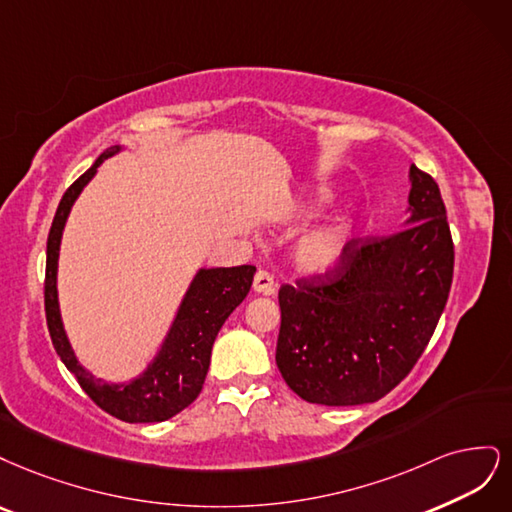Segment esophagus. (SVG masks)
<instances>
[{
  "label": "esophagus",
  "instance_id": "1",
  "mask_svg": "<svg viewBox=\"0 0 512 512\" xmlns=\"http://www.w3.org/2000/svg\"><path fill=\"white\" fill-rule=\"evenodd\" d=\"M253 289L257 293H263V295H272L274 293V278L268 272L259 270L253 278Z\"/></svg>",
  "mask_w": 512,
  "mask_h": 512
}]
</instances>
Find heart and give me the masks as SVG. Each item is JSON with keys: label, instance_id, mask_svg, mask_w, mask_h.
Here are the masks:
<instances>
[{"label": "heart", "instance_id": "b5f03b06", "mask_svg": "<svg viewBox=\"0 0 512 512\" xmlns=\"http://www.w3.org/2000/svg\"><path fill=\"white\" fill-rule=\"evenodd\" d=\"M325 204V193L315 191L308 195H300L289 200L285 208V217L289 221H306L321 210ZM346 232L344 225H327L317 229L308 236H304L293 249V261L304 274H325L332 272L342 255H344V246H346Z\"/></svg>", "mask_w": 512, "mask_h": 512}]
</instances>
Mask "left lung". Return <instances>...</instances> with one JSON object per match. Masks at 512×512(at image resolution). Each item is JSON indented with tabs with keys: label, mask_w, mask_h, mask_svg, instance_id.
Wrapping results in <instances>:
<instances>
[{
	"label": "left lung",
	"mask_w": 512,
	"mask_h": 512,
	"mask_svg": "<svg viewBox=\"0 0 512 512\" xmlns=\"http://www.w3.org/2000/svg\"><path fill=\"white\" fill-rule=\"evenodd\" d=\"M400 232L351 240L332 272L278 291L276 366L310 404L381 400L417 364L449 300L453 240L436 180L410 166Z\"/></svg>",
	"instance_id": "8db88e82"
}]
</instances>
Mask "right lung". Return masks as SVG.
Here are the masks:
<instances>
[{
  "label": "right lung",
  "mask_w": 512,
  "mask_h": 512,
  "mask_svg": "<svg viewBox=\"0 0 512 512\" xmlns=\"http://www.w3.org/2000/svg\"><path fill=\"white\" fill-rule=\"evenodd\" d=\"M121 151L123 146L119 144L110 146L61 197L46 242V323L57 355L97 406L125 423H159L178 415L200 395L210 366L214 338H217L225 319L249 293L255 266L197 270L176 310L168 334L161 342V349L146 370L131 378L129 383H104L102 378H95L80 364L68 334H65L57 295V266L61 236L74 202L82 189L91 183L104 159Z\"/></svg>",
  "instance_id": "1"
}]
</instances>
